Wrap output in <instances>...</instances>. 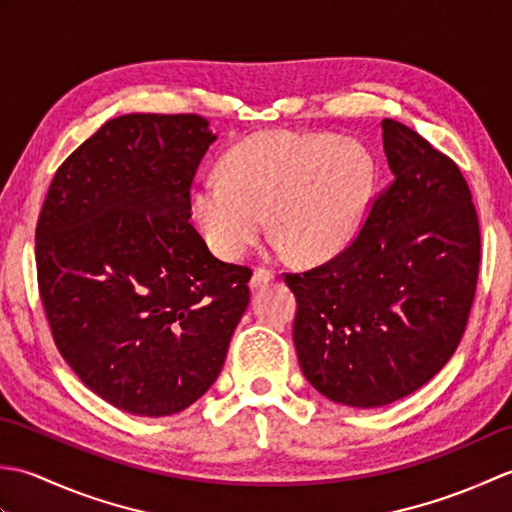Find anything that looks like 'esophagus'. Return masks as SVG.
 Returning <instances> with one entry per match:
<instances>
[{"mask_svg":"<svg viewBox=\"0 0 512 512\" xmlns=\"http://www.w3.org/2000/svg\"><path fill=\"white\" fill-rule=\"evenodd\" d=\"M273 279H275V273H273V270H268V268H264V266H259V268H255L253 277H250V288H262V286L270 284V281H273Z\"/></svg>","mask_w":512,"mask_h":512,"instance_id":"1","label":"esophagus"}]
</instances>
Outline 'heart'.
Segmentation results:
<instances>
[{"mask_svg": "<svg viewBox=\"0 0 512 512\" xmlns=\"http://www.w3.org/2000/svg\"><path fill=\"white\" fill-rule=\"evenodd\" d=\"M372 158L356 140L332 134L273 132L231 151L226 171H206L195 213L217 253L235 259L257 242L273 211L281 244L303 257L341 250L363 222Z\"/></svg>", "mask_w": 512, "mask_h": 512, "instance_id": "1", "label": "heart"}]
</instances>
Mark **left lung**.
Returning a JSON list of instances; mask_svg holds the SVG:
<instances>
[{
	"mask_svg": "<svg viewBox=\"0 0 512 512\" xmlns=\"http://www.w3.org/2000/svg\"><path fill=\"white\" fill-rule=\"evenodd\" d=\"M391 180L352 242L284 273L308 383L334 402L383 407L420 389L458 350L480 273V220L458 165L385 118Z\"/></svg>",
	"mask_w": 512,
	"mask_h": 512,
	"instance_id": "8db88e82",
	"label": "left lung"
}]
</instances>
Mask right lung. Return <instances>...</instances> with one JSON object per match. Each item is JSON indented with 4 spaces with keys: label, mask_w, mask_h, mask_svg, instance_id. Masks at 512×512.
<instances>
[{
    "label": "right lung",
    "mask_w": 512,
    "mask_h": 512,
    "mask_svg": "<svg viewBox=\"0 0 512 512\" xmlns=\"http://www.w3.org/2000/svg\"><path fill=\"white\" fill-rule=\"evenodd\" d=\"M213 140L198 114L112 118L63 160L41 206L52 339L85 387L134 416L193 405L248 306L253 270L211 255L189 220Z\"/></svg>",
    "instance_id": "right-lung-1"
}]
</instances>
